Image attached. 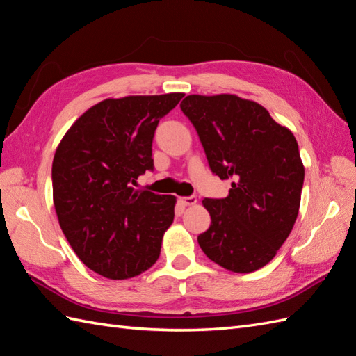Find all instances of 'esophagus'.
Returning <instances> with one entry per match:
<instances>
[{
    "label": "esophagus",
    "instance_id": "34e87169",
    "mask_svg": "<svg viewBox=\"0 0 356 356\" xmlns=\"http://www.w3.org/2000/svg\"><path fill=\"white\" fill-rule=\"evenodd\" d=\"M180 203L184 206H194L197 203V197L195 195H189V197H181Z\"/></svg>",
    "mask_w": 356,
    "mask_h": 356
}]
</instances>
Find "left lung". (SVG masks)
Returning a JSON list of instances; mask_svg holds the SVG:
<instances>
[{"instance_id":"left-lung-1","label":"left lung","mask_w":356,"mask_h":356,"mask_svg":"<svg viewBox=\"0 0 356 356\" xmlns=\"http://www.w3.org/2000/svg\"><path fill=\"white\" fill-rule=\"evenodd\" d=\"M180 108L195 127L212 172L233 180L225 198L203 200L212 222L198 245L232 272L266 266L299 212L305 170L295 135L266 108L236 95H191Z\"/></svg>"}]
</instances>
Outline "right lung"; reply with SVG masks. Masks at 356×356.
<instances>
[{
  "label": "right lung",
  "instance_id": "add662e5",
  "mask_svg": "<svg viewBox=\"0 0 356 356\" xmlns=\"http://www.w3.org/2000/svg\"><path fill=\"white\" fill-rule=\"evenodd\" d=\"M184 93L105 99L69 127L54 154L52 197L72 250L109 280L156 263L175 220V195L134 189L153 170L156 126Z\"/></svg>",
  "mask_w": 356,
  "mask_h": 356
}]
</instances>
